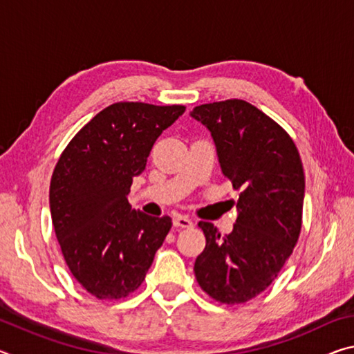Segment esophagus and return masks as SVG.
Listing matches in <instances>:
<instances>
[{"mask_svg":"<svg viewBox=\"0 0 354 354\" xmlns=\"http://www.w3.org/2000/svg\"><path fill=\"white\" fill-rule=\"evenodd\" d=\"M173 226H176V227H192V226H194V221H192L189 217H185V215H176V217L173 218Z\"/></svg>","mask_w":354,"mask_h":354,"instance_id":"obj_1","label":"esophagus"}]
</instances>
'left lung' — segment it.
<instances>
[{"label":"left lung","instance_id":"obj_1","mask_svg":"<svg viewBox=\"0 0 354 354\" xmlns=\"http://www.w3.org/2000/svg\"><path fill=\"white\" fill-rule=\"evenodd\" d=\"M190 115L211 131L225 178L239 190L234 230L198 226L206 247L195 277L209 297L239 304L272 284L301 231L304 171L290 136L243 100L196 106Z\"/></svg>","mask_w":354,"mask_h":354}]
</instances>
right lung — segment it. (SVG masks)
Instances as JSON below:
<instances>
[{"label":"right lung","instance_id":"add662e5","mask_svg":"<svg viewBox=\"0 0 354 354\" xmlns=\"http://www.w3.org/2000/svg\"><path fill=\"white\" fill-rule=\"evenodd\" d=\"M184 106L115 103L97 113L64 149L50 184L56 237L70 272L100 299H120L139 287L171 218L131 209L133 178Z\"/></svg>","mask_w":354,"mask_h":354}]
</instances>
